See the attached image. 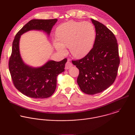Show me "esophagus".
Here are the masks:
<instances>
[{
	"mask_svg": "<svg viewBox=\"0 0 135 135\" xmlns=\"http://www.w3.org/2000/svg\"><path fill=\"white\" fill-rule=\"evenodd\" d=\"M72 66H73L72 64H71L70 62H69V61H68L66 62V65H65V69H69L70 67H71Z\"/></svg>",
	"mask_w": 135,
	"mask_h": 135,
	"instance_id": "obj_1",
	"label": "esophagus"
}]
</instances>
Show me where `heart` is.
<instances>
[{"label":"heart","instance_id":"heart-1","mask_svg":"<svg viewBox=\"0 0 135 135\" xmlns=\"http://www.w3.org/2000/svg\"><path fill=\"white\" fill-rule=\"evenodd\" d=\"M95 30L89 22L69 21L60 25L56 30L57 42L53 44L59 52L65 53V47L76 57L87 54L93 47L95 40Z\"/></svg>","mask_w":135,"mask_h":135}]
</instances>
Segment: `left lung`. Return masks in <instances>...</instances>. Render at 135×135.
Masks as SVG:
<instances>
[{
	"label": "left lung",
	"mask_w": 135,
	"mask_h": 135,
	"mask_svg": "<svg viewBox=\"0 0 135 135\" xmlns=\"http://www.w3.org/2000/svg\"><path fill=\"white\" fill-rule=\"evenodd\" d=\"M95 29L92 49L83 58L72 60L79 69L77 82L88 94L102 92L116 79L120 64L117 38L105 25L91 18Z\"/></svg>",
	"instance_id": "left-lung-1"
}]
</instances>
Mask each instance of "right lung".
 Returning <instances> with one entry per match:
<instances>
[{
  "label": "right lung",
  "mask_w": 135,
  "mask_h": 135,
  "mask_svg": "<svg viewBox=\"0 0 135 135\" xmlns=\"http://www.w3.org/2000/svg\"><path fill=\"white\" fill-rule=\"evenodd\" d=\"M56 21V18L33 19L25 25L14 37L8 62L9 70L14 86L28 97L43 99L51 96L56 89L57 76L64 71L67 59L65 58L59 62L49 61L39 68L26 65L23 62L19 51L21 35L31 30H42L49 35Z\"/></svg>",
  "instance_id": "right-lung-1"
}]
</instances>
